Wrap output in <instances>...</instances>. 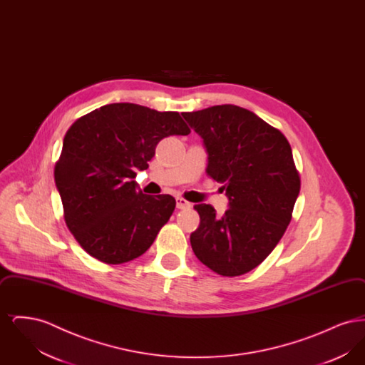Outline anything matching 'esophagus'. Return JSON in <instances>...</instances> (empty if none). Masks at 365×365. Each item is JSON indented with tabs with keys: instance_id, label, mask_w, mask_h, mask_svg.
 Masks as SVG:
<instances>
[{
	"instance_id": "esophagus-1",
	"label": "esophagus",
	"mask_w": 365,
	"mask_h": 365,
	"mask_svg": "<svg viewBox=\"0 0 365 365\" xmlns=\"http://www.w3.org/2000/svg\"><path fill=\"white\" fill-rule=\"evenodd\" d=\"M176 208H178V209L190 208V202H189V201H186V200H185V198H182V197H178V198H176Z\"/></svg>"
}]
</instances>
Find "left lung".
<instances>
[{
	"mask_svg": "<svg viewBox=\"0 0 365 365\" xmlns=\"http://www.w3.org/2000/svg\"><path fill=\"white\" fill-rule=\"evenodd\" d=\"M182 116L202 138L207 174L223 183L228 198L222 216L208 204L194 207L201 222L190 235L192 252L219 275H243L267 259L292 220L301 182L290 143L237 105Z\"/></svg>",
	"mask_w": 365,
	"mask_h": 365,
	"instance_id": "obj_1",
	"label": "left lung"
}]
</instances>
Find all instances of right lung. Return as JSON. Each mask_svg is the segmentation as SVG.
<instances>
[{
	"label": "right lung",
	"instance_id": "right-lung-1",
	"mask_svg": "<svg viewBox=\"0 0 365 365\" xmlns=\"http://www.w3.org/2000/svg\"><path fill=\"white\" fill-rule=\"evenodd\" d=\"M190 128L178 112L104 105L67 131L54 182L72 235L90 256L123 264L143 255L173 212L170 194H143L135 171L149 167L157 143Z\"/></svg>",
	"mask_w": 365,
	"mask_h": 365
}]
</instances>
